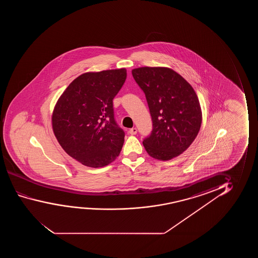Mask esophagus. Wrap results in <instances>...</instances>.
<instances>
[{"label": "esophagus", "mask_w": 258, "mask_h": 258, "mask_svg": "<svg viewBox=\"0 0 258 258\" xmlns=\"http://www.w3.org/2000/svg\"><path fill=\"white\" fill-rule=\"evenodd\" d=\"M128 132H130V134L131 135H136L138 133V130H137V127H132V128Z\"/></svg>", "instance_id": "obj_1"}]
</instances>
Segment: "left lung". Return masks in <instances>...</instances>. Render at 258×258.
I'll return each mask as SVG.
<instances>
[{
  "mask_svg": "<svg viewBox=\"0 0 258 258\" xmlns=\"http://www.w3.org/2000/svg\"><path fill=\"white\" fill-rule=\"evenodd\" d=\"M132 76L145 92L152 116V132L143 141L146 152L159 160L180 155L201 127V107L194 89L168 68H138Z\"/></svg>",
  "mask_w": 258,
  "mask_h": 258,
  "instance_id": "left-lung-1",
  "label": "left lung"
}]
</instances>
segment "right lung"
I'll return each instance as SVG.
<instances>
[{"mask_svg": "<svg viewBox=\"0 0 258 258\" xmlns=\"http://www.w3.org/2000/svg\"><path fill=\"white\" fill-rule=\"evenodd\" d=\"M126 78L125 69L85 73L57 101L53 133L64 151L85 166H107L120 154L125 133L114 119L113 99Z\"/></svg>", "mask_w": 258, "mask_h": 258, "instance_id": "1", "label": "right lung"}]
</instances>
